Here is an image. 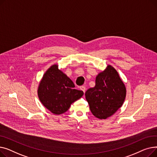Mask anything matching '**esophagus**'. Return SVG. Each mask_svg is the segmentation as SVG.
I'll use <instances>...</instances> for the list:
<instances>
[{"label":"esophagus","instance_id":"1","mask_svg":"<svg viewBox=\"0 0 157 157\" xmlns=\"http://www.w3.org/2000/svg\"><path fill=\"white\" fill-rule=\"evenodd\" d=\"M80 89L82 90V91H83L84 93L85 92V90H86V88H85V86H80Z\"/></svg>","mask_w":157,"mask_h":157}]
</instances>
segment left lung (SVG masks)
Masks as SVG:
<instances>
[{"label":"left lung","instance_id":"8db88e82","mask_svg":"<svg viewBox=\"0 0 157 157\" xmlns=\"http://www.w3.org/2000/svg\"><path fill=\"white\" fill-rule=\"evenodd\" d=\"M90 111L101 120L110 117L121 108L126 88L117 70L109 65L96 77L95 86L85 93Z\"/></svg>","mask_w":157,"mask_h":157}]
</instances>
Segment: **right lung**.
<instances>
[{
  "label": "right lung",
  "instance_id": "right-lung-1",
  "mask_svg": "<svg viewBox=\"0 0 157 157\" xmlns=\"http://www.w3.org/2000/svg\"><path fill=\"white\" fill-rule=\"evenodd\" d=\"M72 80L53 65L44 74L37 90L40 101L49 111L61 114L67 111L72 103L83 95V92L74 88Z\"/></svg>",
  "mask_w": 157,
  "mask_h": 157
}]
</instances>
